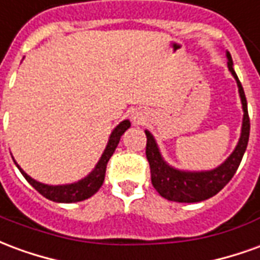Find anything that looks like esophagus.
Returning <instances> with one entry per match:
<instances>
[{"label": "esophagus", "mask_w": 260, "mask_h": 260, "mask_svg": "<svg viewBox=\"0 0 260 260\" xmlns=\"http://www.w3.org/2000/svg\"><path fill=\"white\" fill-rule=\"evenodd\" d=\"M132 119H134V122H139V121H142V117H141V114H132Z\"/></svg>", "instance_id": "1"}]
</instances>
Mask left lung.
Returning <instances> with one entry per match:
<instances>
[{
	"mask_svg": "<svg viewBox=\"0 0 260 260\" xmlns=\"http://www.w3.org/2000/svg\"><path fill=\"white\" fill-rule=\"evenodd\" d=\"M229 58V69L237 80L238 91H240L242 110H244V119H242V131L241 138L235 150L231 153L225 161L220 167L212 171H201V173H188V171H178L170 167L169 164L161 158L158 152V147L152 134L146 131V158L150 166V175L152 184L160 195L169 201L181 202V203H193V202L206 201L223 189L230 180L234 177L237 170L240 167L242 156L248 146L249 139V115H248V106L246 97L242 89L238 76L233 68V59L230 53H227Z\"/></svg>",
	"mask_w": 260,
	"mask_h": 260,
	"instance_id": "left-lung-1",
	"label": "left lung"
}]
</instances>
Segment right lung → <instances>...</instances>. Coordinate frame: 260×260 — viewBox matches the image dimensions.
I'll list each match as a JSON object with an SVG mask.
<instances>
[{
  "mask_svg": "<svg viewBox=\"0 0 260 260\" xmlns=\"http://www.w3.org/2000/svg\"><path fill=\"white\" fill-rule=\"evenodd\" d=\"M129 126L131 122L128 119H125V121H122V122L113 131V134L110 136L107 147H106V150L103 153L102 158L99 160L96 169L93 170L86 178L78 181V182H75V184L57 186L46 185V184L37 182V181H35L33 178H30L23 170L20 169L18 164H16V166H18V169H19V171L22 173V175L26 178V181H27L39 193H42L44 198H47L50 201L58 202V203H74V202L85 201L87 198H90V196L94 195V193L100 189V186L103 185L104 178H106V169H107L108 160L111 158V156H113L114 152H115V147L118 146L119 138L122 136V134H124L125 131L128 129Z\"/></svg>",
  "mask_w": 260,
  "mask_h": 260,
  "instance_id": "add662e5",
  "label": "right lung"
}]
</instances>
